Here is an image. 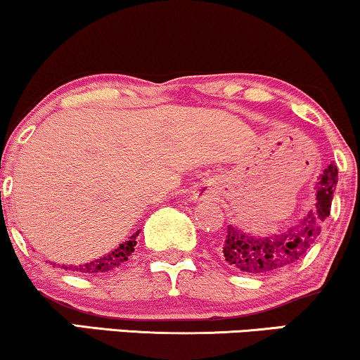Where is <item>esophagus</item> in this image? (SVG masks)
Listing matches in <instances>:
<instances>
[{"instance_id": "esophagus-1", "label": "esophagus", "mask_w": 360, "mask_h": 360, "mask_svg": "<svg viewBox=\"0 0 360 360\" xmlns=\"http://www.w3.org/2000/svg\"><path fill=\"white\" fill-rule=\"evenodd\" d=\"M193 196L194 200H206V198L212 196V188H210V184L196 186L193 191Z\"/></svg>"}]
</instances>
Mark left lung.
I'll list each match as a JSON object with an SVG mask.
<instances>
[{
	"mask_svg": "<svg viewBox=\"0 0 360 360\" xmlns=\"http://www.w3.org/2000/svg\"><path fill=\"white\" fill-rule=\"evenodd\" d=\"M337 181V166L330 164L316 183L315 210H309L295 226L283 232L252 235L229 225L221 247L225 262L245 274H274L298 262L316 242L321 225L330 214Z\"/></svg>",
	"mask_w": 360,
	"mask_h": 360,
	"instance_id": "8db88e82",
	"label": "left lung"
}]
</instances>
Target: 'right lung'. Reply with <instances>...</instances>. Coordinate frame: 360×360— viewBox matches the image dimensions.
Wrapping results in <instances>:
<instances>
[{
    "mask_svg": "<svg viewBox=\"0 0 360 360\" xmlns=\"http://www.w3.org/2000/svg\"><path fill=\"white\" fill-rule=\"evenodd\" d=\"M139 233L140 230H137V232L131 235L128 240L120 243L117 249L108 252V254L103 255L100 259H94L86 264H79V266H62V267L71 272H82V274H103V272H110L117 269V267L122 266L123 262H127L131 252L135 250L134 247L137 245Z\"/></svg>",
    "mask_w": 360,
    "mask_h": 360,
    "instance_id": "right-lung-1",
    "label": "right lung"
}]
</instances>
